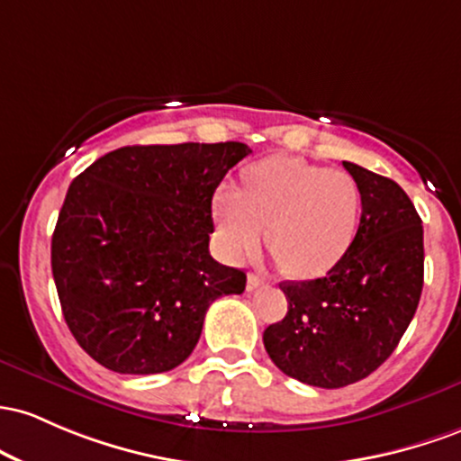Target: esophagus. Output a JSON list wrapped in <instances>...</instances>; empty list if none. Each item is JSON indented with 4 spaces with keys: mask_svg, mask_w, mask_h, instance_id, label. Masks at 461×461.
Wrapping results in <instances>:
<instances>
[{
    "mask_svg": "<svg viewBox=\"0 0 461 461\" xmlns=\"http://www.w3.org/2000/svg\"><path fill=\"white\" fill-rule=\"evenodd\" d=\"M261 285H263V281L257 276V274H248V281H246L248 292H255V289H258Z\"/></svg>",
    "mask_w": 461,
    "mask_h": 461,
    "instance_id": "obj_1",
    "label": "esophagus"
}]
</instances>
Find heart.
I'll return each mask as SVG.
<instances>
[{"label": "heart", "instance_id": "1", "mask_svg": "<svg viewBox=\"0 0 461 461\" xmlns=\"http://www.w3.org/2000/svg\"><path fill=\"white\" fill-rule=\"evenodd\" d=\"M361 195L339 169L292 157H272L244 172V194L230 185L215 191L213 213L229 257L267 244L294 278H315L339 263L355 240Z\"/></svg>", "mask_w": 461, "mask_h": 461}]
</instances>
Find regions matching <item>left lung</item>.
I'll use <instances>...</instances> for the list:
<instances>
[{
	"instance_id": "8db88e82",
	"label": "left lung",
	"mask_w": 461,
	"mask_h": 461,
	"mask_svg": "<svg viewBox=\"0 0 461 461\" xmlns=\"http://www.w3.org/2000/svg\"><path fill=\"white\" fill-rule=\"evenodd\" d=\"M361 195L359 229L327 276L281 283L287 313L263 330L278 370L315 387L366 379L394 353L422 294V220L394 180L344 161Z\"/></svg>"
}]
</instances>
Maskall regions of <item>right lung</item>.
<instances>
[{
  "label": "right lung",
  "mask_w": 461,
  "mask_h": 461,
  "mask_svg": "<svg viewBox=\"0 0 461 461\" xmlns=\"http://www.w3.org/2000/svg\"><path fill=\"white\" fill-rule=\"evenodd\" d=\"M246 143L126 146L89 165L65 195L51 274L76 342L119 375H158L198 344L209 304L246 274L209 252L211 200Z\"/></svg>",
  "instance_id": "add662e5"
}]
</instances>
